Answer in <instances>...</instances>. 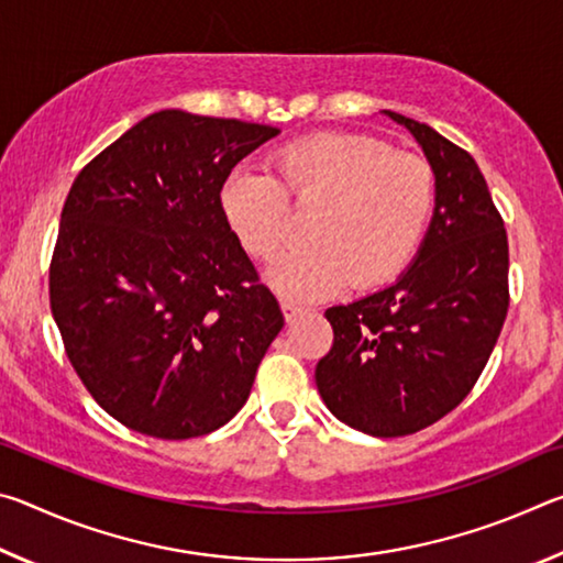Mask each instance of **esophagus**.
<instances>
[{"label":"esophagus","mask_w":563,"mask_h":563,"mask_svg":"<svg viewBox=\"0 0 563 563\" xmlns=\"http://www.w3.org/2000/svg\"><path fill=\"white\" fill-rule=\"evenodd\" d=\"M302 312H308V308H305V305L292 302V300H283V316H285V320H288V322H292L295 318H300Z\"/></svg>","instance_id":"1"}]
</instances>
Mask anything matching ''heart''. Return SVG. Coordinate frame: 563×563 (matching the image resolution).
<instances>
[{"instance_id":"obj_1","label":"heart","mask_w":563,"mask_h":563,"mask_svg":"<svg viewBox=\"0 0 563 563\" xmlns=\"http://www.w3.org/2000/svg\"><path fill=\"white\" fill-rule=\"evenodd\" d=\"M273 174L235 168L221 206L255 258L271 261L288 241L290 201L322 206L310 225L312 245L273 263L268 280L290 300H320L352 280L360 288L397 275L412 261L430 223L434 170L385 141L328 133L275 151Z\"/></svg>"}]
</instances>
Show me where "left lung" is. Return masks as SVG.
I'll return each instance as SVG.
<instances>
[{"mask_svg": "<svg viewBox=\"0 0 563 563\" xmlns=\"http://www.w3.org/2000/svg\"><path fill=\"white\" fill-rule=\"evenodd\" d=\"M434 170V216L417 261L389 288L325 310L322 402L373 437L415 434L472 393L509 310V243L476 161L427 123L385 111Z\"/></svg>", "mask_w": 563, "mask_h": 563, "instance_id": "1", "label": "left lung"}]
</instances>
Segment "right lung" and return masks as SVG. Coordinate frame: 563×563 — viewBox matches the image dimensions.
<instances>
[{"label":"right lung","instance_id":"1","mask_svg":"<svg viewBox=\"0 0 563 563\" xmlns=\"http://www.w3.org/2000/svg\"><path fill=\"white\" fill-rule=\"evenodd\" d=\"M278 133L156 111L91 158L66 196L52 316L84 387L133 432L203 437L251 395L285 318L228 225L221 190Z\"/></svg>","mask_w":563,"mask_h":563}]
</instances>
